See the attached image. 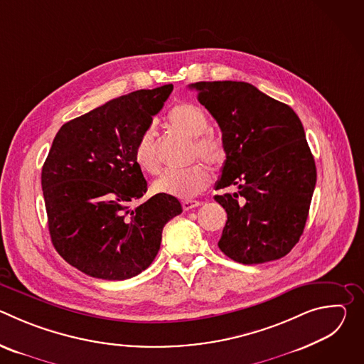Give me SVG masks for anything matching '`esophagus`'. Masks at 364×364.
Masks as SVG:
<instances>
[{"label":"esophagus","instance_id":"1","mask_svg":"<svg viewBox=\"0 0 364 364\" xmlns=\"http://www.w3.org/2000/svg\"><path fill=\"white\" fill-rule=\"evenodd\" d=\"M198 205H201V201H198V200H186V201H183V209L186 212H188V210H191V209H194V207H198Z\"/></svg>","mask_w":364,"mask_h":364}]
</instances>
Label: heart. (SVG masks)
<instances>
[{
    "mask_svg": "<svg viewBox=\"0 0 364 364\" xmlns=\"http://www.w3.org/2000/svg\"><path fill=\"white\" fill-rule=\"evenodd\" d=\"M167 127L190 139H193V157L204 160L207 164L219 167L226 159V146L215 134L207 132L209 119L201 108L193 103H180L174 107L167 117ZM136 166L148 173L155 174L160 168L157 145L154 132L146 129L141 134L134 149ZM210 183V173L201 163L193 164L184 170H170L163 173L152 183L155 193L168 194L177 198H191L200 194Z\"/></svg>",
    "mask_w": 364,
    "mask_h": 364,
    "instance_id": "b5f03b06",
    "label": "heart"
}]
</instances>
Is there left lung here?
Wrapping results in <instances>:
<instances>
[{"mask_svg": "<svg viewBox=\"0 0 364 364\" xmlns=\"http://www.w3.org/2000/svg\"><path fill=\"white\" fill-rule=\"evenodd\" d=\"M222 129L226 160L215 196L228 213L220 250L245 265L275 261L298 243L316 188V161L298 115L246 82H197Z\"/></svg>", "mask_w": 364, "mask_h": 364, "instance_id": "obj_1", "label": "left lung"}]
</instances>
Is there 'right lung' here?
<instances>
[{
  "instance_id": "add662e5",
  "label": "right lung",
  "mask_w": 364,
  "mask_h": 364,
  "mask_svg": "<svg viewBox=\"0 0 364 364\" xmlns=\"http://www.w3.org/2000/svg\"><path fill=\"white\" fill-rule=\"evenodd\" d=\"M173 85L119 96L56 134L41 170L48 232L59 255L80 272L107 281L129 279L157 256L168 220L180 201L146 193L134 160L138 138L152 124Z\"/></svg>"
}]
</instances>
